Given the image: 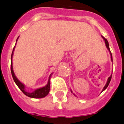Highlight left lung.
Here are the masks:
<instances>
[{
	"mask_svg": "<svg viewBox=\"0 0 124 124\" xmlns=\"http://www.w3.org/2000/svg\"><path fill=\"white\" fill-rule=\"evenodd\" d=\"M101 37H102V38L103 39V40H105V44H106V48H108V50H109V53H110V55H111V61H113V57H112V54H111V51H110V49H109V43H108V40H106V39H105V38L103 37V36H101ZM111 77H112V75H111L110 76H109V78H108V81H107V83H106V85H105V87H103V90H102V92L103 91H105V89H106V88H107V87L108 86V85H109V83H110V81H111ZM71 92H72V91H71ZM73 93V92H72ZM75 95V94H74Z\"/></svg>",
	"mask_w": 124,
	"mask_h": 124,
	"instance_id": "obj_1",
	"label": "left lung"
}]
</instances>
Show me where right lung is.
<instances>
[{"label":"right lung","instance_id":"add662e5","mask_svg":"<svg viewBox=\"0 0 124 124\" xmlns=\"http://www.w3.org/2000/svg\"><path fill=\"white\" fill-rule=\"evenodd\" d=\"M18 39H17V40H18ZM15 46L14 47L13 49V52L12 54H11V75H12L14 81L15 82V83L16 84V85H18V87L20 89L21 91L24 93L26 96L27 97H29L31 98H34V99H40V98H43V97H46L47 95L48 94V93L49 92V90H50V77L51 75L49 76V79H48V82L47 85H45V87H43L41 88H39L38 89H36L35 91H34L33 92H28L27 91H25V85L23 84L22 83H21L19 80L18 79V78L16 77L15 76V73H14L13 70V63H12V57H13V51L15 50Z\"/></svg>","mask_w":124,"mask_h":124}]
</instances>
